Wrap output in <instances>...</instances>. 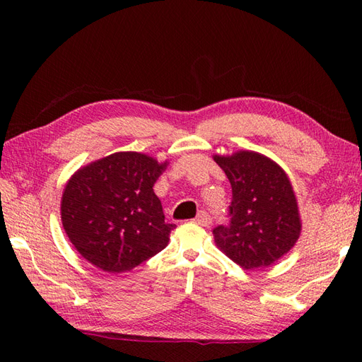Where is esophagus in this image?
Wrapping results in <instances>:
<instances>
[{
	"label": "esophagus",
	"instance_id": "34e87169",
	"mask_svg": "<svg viewBox=\"0 0 362 362\" xmlns=\"http://www.w3.org/2000/svg\"><path fill=\"white\" fill-rule=\"evenodd\" d=\"M194 221L197 222L199 226H202V227H209L211 224V218H210V214L206 213V211H199V214H197Z\"/></svg>",
	"mask_w": 362,
	"mask_h": 362
}]
</instances>
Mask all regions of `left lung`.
Masks as SVG:
<instances>
[{"mask_svg":"<svg viewBox=\"0 0 362 362\" xmlns=\"http://www.w3.org/2000/svg\"><path fill=\"white\" fill-rule=\"evenodd\" d=\"M232 185V221L213 230L214 243L244 269L272 266L302 233L297 197L284 169L263 153L213 156Z\"/></svg>","mask_w":362,"mask_h":362,"instance_id":"obj_1","label":"left lung"}]
</instances>
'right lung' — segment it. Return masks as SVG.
<instances>
[{
  "mask_svg": "<svg viewBox=\"0 0 362 362\" xmlns=\"http://www.w3.org/2000/svg\"><path fill=\"white\" fill-rule=\"evenodd\" d=\"M148 153L115 152L81 166L66 182L60 218L74 249L110 274L129 272L163 250L174 224H166L153 183L163 174Z\"/></svg>",
  "mask_w": 362,
  "mask_h": 362,
  "instance_id": "add662e5",
  "label": "right lung"
}]
</instances>
